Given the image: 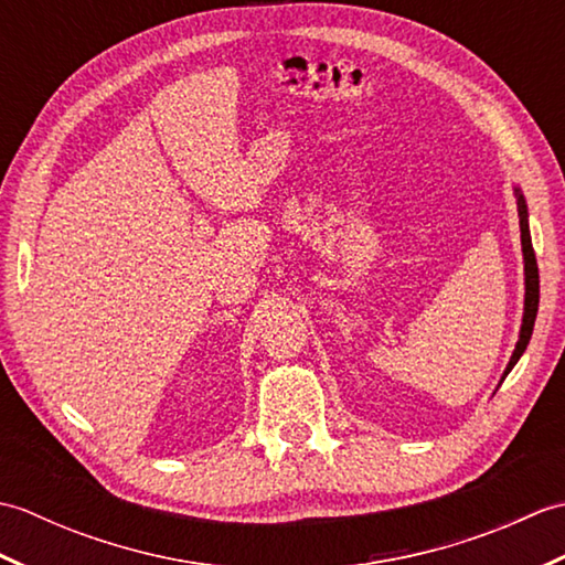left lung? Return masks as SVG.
I'll return each mask as SVG.
<instances>
[{"label": "left lung", "instance_id": "8db88e82", "mask_svg": "<svg viewBox=\"0 0 565 565\" xmlns=\"http://www.w3.org/2000/svg\"><path fill=\"white\" fill-rule=\"evenodd\" d=\"M518 203H520V231H522V252H524V274H526V298H524V320H522V332H520V342L514 347V354L508 364L505 376L512 371V366L520 362L522 352L530 344L532 330H534V320H536V310H539V267H536V257H534V247H532V235H530V223H526V206L524 199L518 189Z\"/></svg>", "mask_w": 565, "mask_h": 565}]
</instances>
